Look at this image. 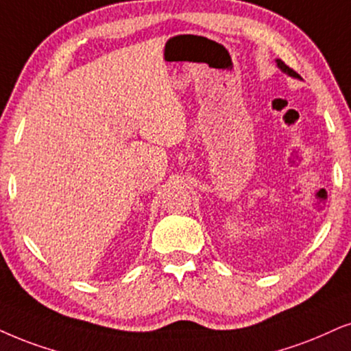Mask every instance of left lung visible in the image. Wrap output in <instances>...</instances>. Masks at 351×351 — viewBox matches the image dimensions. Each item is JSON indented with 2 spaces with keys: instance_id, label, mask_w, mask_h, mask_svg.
Wrapping results in <instances>:
<instances>
[{
  "instance_id": "1",
  "label": "left lung",
  "mask_w": 351,
  "mask_h": 351,
  "mask_svg": "<svg viewBox=\"0 0 351 351\" xmlns=\"http://www.w3.org/2000/svg\"><path fill=\"white\" fill-rule=\"evenodd\" d=\"M275 63H277V66H278V69H280V71H282V73H285V74H288V76H290V77H300V76H298V74H296L293 69H290V68H288V66H287L285 63H283V61H282V60H275Z\"/></svg>"
}]
</instances>
